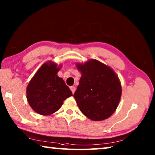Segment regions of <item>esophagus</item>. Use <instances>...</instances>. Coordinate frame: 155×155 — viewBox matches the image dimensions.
<instances>
[{"instance_id": "obj_1", "label": "esophagus", "mask_w": 155, "mask_h": 155, "mask_svg": "<svg viewBox=\"0 0 155 155\" xmlns=\"http://www.w3.org/2000/svg\"><path fill=\"white\" fill-rule=\"evenodd\" d=\"M70 88V90H71L72 94H74L76 91V87H74V86H71Z\"/></svg>"}]
</instances>
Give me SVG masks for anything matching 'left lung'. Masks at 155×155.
<instances>
[{
	"mask_svg": "<svg viewBox=\"0 0 155 155\" xmlns=\"http://www.w3.org/2000/svg\"><path fill=\"white\" fill-rule=\"evenodd\" d=\"M77 67L82 75L74 94L78 108L93 121L108 118L116 110L121 98L122 87L117 74L96 59L77 64Z\"/></svg>",
	"mask_w": 155,
	"mask_h": 155,
	"instance_id": "obj_1",
	"label": "left lung"
}]
</instances>
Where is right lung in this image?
<instances>
[{
    "label": "right lung",
    "instance_id": "obj_1",
    "mask_svg": "<svg viewBox=\"0 0 155 155\" xmlns=\"http://www.w3.org/2000/svg\"><path fill=\"white\" fill-rule=\"evenodd\" d=\"M59 67L51 61L45 63L27 86V101L31 108L39 114H52L58 111L65 99L72 96L63 78L57 76Z\"/></svg>",
    "mask_w": 155,
    "mask_h": 155
}]
</instances>
